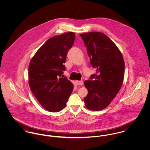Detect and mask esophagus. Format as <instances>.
I'll return each instance as SVG.
<instances>
[{
    "mask_svg": "<svg viewBox=\"0 0 150 150\" xmlns=\"http://www.w3.org/2000/svg\"><path fill=\"white\" fill-rule=\"evenodd\" d=\"M84 83L83 80H80V81H76V84L79 86V85H83Z\"/></svg>",
    "mask_w": 150,
    "mask_h": 150,
    "instance_id": "obj_1",
    "label": "esophagus"
}]
</instances>
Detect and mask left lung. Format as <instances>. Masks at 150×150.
Here are the masks:
<instances>
[{
    "label": "left lung",
    "instance_id": "obj_1",
    "mask_svg": "<svg viewBox=\"0 0 150 150\" xmlns=\"http://www.w3.org/2000/svg\"><path fill=\"white\" fill-rule=\"evenodd\" d=\"M90 63L96 69L90 80L84 82L88 93L84 98L87 108L99 111L108 106L116 96L123 83L125 63L114 43L101 32L81 34Z\"/></svg>",
    "mask_w": 150,
    "mask_h": 150
}]
</instances>
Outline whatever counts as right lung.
Returning <instances> with one entry per match:
<instances>
[{"mask_svg": "<svg viewBox=\"0 0 150 150\" xmlns=\"http://www.w3.org/2000/svg\"><path fill=\"white\" fill-rule=\"evenodd\" d=\"M76 36L64 33L49 39L38 50L28 67L29 85L45 110L58 112L66 105L73 90V84L62 74L67 54Z\"/></svg>", "mask_w": 150, "mask_h": 150, "instance_id": "1", "label": "right lung"}]
</instances>
